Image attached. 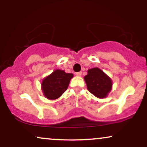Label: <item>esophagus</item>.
Here are the masks:
<instances>
[{
	"mask_svg": "<svg viewBox=\"0 0 147 147\" xmlns=\"http://www.w3.org/2000/svg\"><path fill=\"white\" fill-rule=\"evenodd\" d=\"M82 72H76L75 75L77 76H79V77H80V76H82Z\"/></svg>",
	"mask_w": 147,
	"mask_h": 147,
	"instance_id": "34e87169",
	"label": "esophagus"
}]
</instances>
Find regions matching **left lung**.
<instances>
[{"instance_id": "1", "label": "left lung", "mask_w": 147, "mask_h": 147, "mask_svg": "<svg viewBox=\"0 0 147 147\" xmlns=\"http://www.w3.org/2000/svg\"><path fill=\"white\" fill-rule=\"evenodd\" d=\"M84 79L88 90L97 98H105L112 89L111 79L99 68L89 69Z\"/></svg>"}]
</instances>
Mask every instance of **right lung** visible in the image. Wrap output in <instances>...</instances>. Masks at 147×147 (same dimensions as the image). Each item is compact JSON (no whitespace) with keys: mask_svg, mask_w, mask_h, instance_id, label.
Returning a JSON list of instances; mask_svg holds the SVG:
<instances>
[{"mask_svg":"<svg viewBox=\"0 0 147 147\" xmlns=\"http://www.w3.org/2000/svg\"><path fill=\"white\" fill-rule=\"evenodd\" d=\"M73 74L64 70H55L42 80L41 90L43 95L50 100L58 99L68 88Z\"/></svg>","mask_w":147,"mask_h":147,"instance_id":"obj_1","label":"right lung"}]
</instances>
